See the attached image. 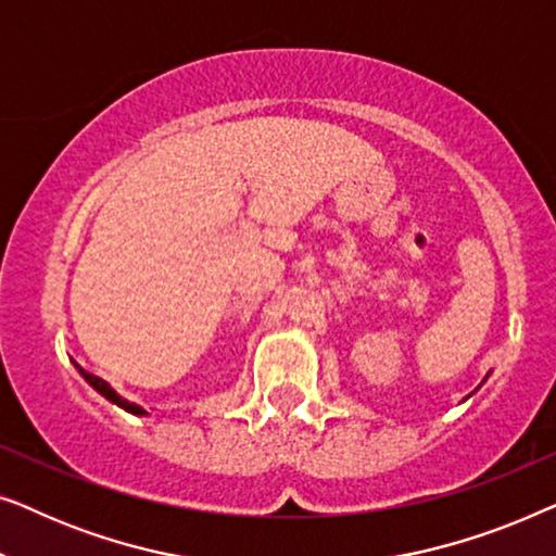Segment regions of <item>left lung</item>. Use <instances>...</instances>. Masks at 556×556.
Listing matches in <instances>:
<instances>
[{
  "instance_id": "left-lung-1",
  "label": "left lung",
  "mask_w": 556,
  "mask_h": 556,
  "mask_svg": "<svg viewBox=\"0 0 556 556\" xmlns=\"http://www.w3.org/2000/svg\"><path fill=\"white\" fill-rule=\"evenodd\" d=\"M485 379H489V375H485V377H483V382H485ZM483 382H481V384H483ZM481 384H478V387H481ZM478 387H476V392H478ZM470 394H473V392H470ZM470 394H468V397H470ZM468 397H466V400H468Z\"/></svg>"
}]
</instances>
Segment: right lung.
<instances>
[{
  "mask_svg": "<svg viewBox=\"0 0 556 556\" xmlns=\"http://www.w3.org/2000/svg\"><path fill=\"white\" fill-rule=\"evenodd\" d=\"M75 369L80 371V377L86 379V382H88L90 387H93L96 392H101L105 400L113 402V405H118L121 409H126V413H131V415H136V417H147V415H149L147 409H143L141 405H136V402H128L126 397H121V394H118L116 390H113V387H111L109 382H105V379L96 377V375H90V371H86L83 367H78V364H75Z\"/></svg>",
  "mask_w": 556,
  "mask_h": 556,
  "instance_id": "right-lung-1",
  "label": "right lung"
}]
</instances>
